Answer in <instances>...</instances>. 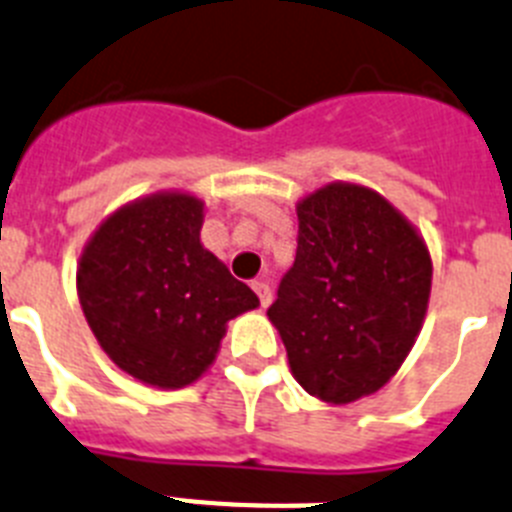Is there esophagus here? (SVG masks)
Returning a JSON list of instances; mask_svg holds the SVG:
<instances>
[{"instance_id": "1", "label": "esophagus", "mask_w": 512, "mask_h": 512, "mask_svg": "<svg viewBox=\"0 0 512 512\" xmlns=\"http://www.w3.org/2000/svg\"><path fill=\"white\" fill-rule=\"evenodd\" d=\"M252 288H255V293L260 296V304L262 306H270V301H273V291H270V286L265 281H252Z\"/></svg>"}]
</instances>
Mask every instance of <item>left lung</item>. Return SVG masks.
I'll return each mask as SVG.
<instances>
[{
	"label": "left lung",
	"mask_w": 512,
	"mask_h": 512,
	"mask_svg": "<svg viewBox=\"0 0 512 512\" xmlns=\"http://www.w3.org/2000/svg\"><path fill=\"white\" fill-rule=\"evenodd\" d=\"M296 216V260L268 319L304 391L350 404L389 384L410 355L433 260L415 224L358 182H327L296 203Z\"/></svg>",
	"instance_id": "1"
}]
</instances>
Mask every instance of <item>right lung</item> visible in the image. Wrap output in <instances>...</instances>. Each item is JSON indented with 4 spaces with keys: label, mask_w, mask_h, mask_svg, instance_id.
Returning <instances> with one entry per match:
<instances>
[{
    "label": "right lung",
    "mask_w": 512,
    "mask_h": 512,
    "mask_svg": "<svg viewBox=\"0 0 512 512\" xmlns=\"http://www.w3.org/2000/svg\"><path fill=\"white\" fill-rule=\"evenodd\" d=\"M206 203L159 190L123 203L92 231L77 262L84 319L115 366L157 389L201 379L226 324L260 306L201 242Z\"/></svg>",
    "instance_id": "add662e5"
}]
</instances>
